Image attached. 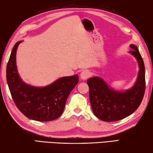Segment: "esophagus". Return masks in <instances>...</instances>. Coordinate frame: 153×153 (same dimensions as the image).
I'll list each match as a JSON object with an SVG mask.
<instances>
[{"label":"esophagus","instance_id":"1","mask_svg":"<svg viewBox=\"0 0 153 153\" xmlns=\"http://www.w3.org/2000/svg\"><path fill=\"white\" fill-rule=\"evenodd\" d=\"M91 76V74L90 72L88 70H84L81 72L80 74V77H81L82 79H86L87 78Z\"/></svg>","mask_w":153,"mask_h":153}]
</instances>
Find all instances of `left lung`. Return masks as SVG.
I'll list each match as a JSON object with an SVG mask.
<instances>
[{
    "label": "left lung",
    "mask_w": 153,
    "mask_h": 153,
    "mask_svg": "<svg viewBox=\"0 0 153 153\" xmlns=\"http://www.w3.org/2000/svg\"><path fill=\"white\" fill-rule=\"evenodd\" d=\"M129 51L139 65L138 76L131 88L124 92L116 91L98 77L87 80L92 109L96 117L107 122L116 121L130 115L139 107L143 99L146 83L143 59L136 45H131Z\"/></svg>",
    "instance_id": "obj_1"
}]
</instances>
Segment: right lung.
Wrapping results in <instances>:
<instances>
[{
  "instance_id": "add662e5",
  "label": "right lung",
  "mask_w": 153,
  "mask_h": 153,
  "mask_svg": "<svg viewBox=\"0 0 153 153\" xmlns=\"http://www.w3.org/2000/svg\"><path fill=\"white\" fill-rule=\"evenodd\" d=\"M22 41L14 45L7 65V81L15 105L30 120H55L62 115L67 98L79 82L78 75L61 77L45 87L25 84L20 78L16 65V53Z\"/></svg>"
}]
</instances>
